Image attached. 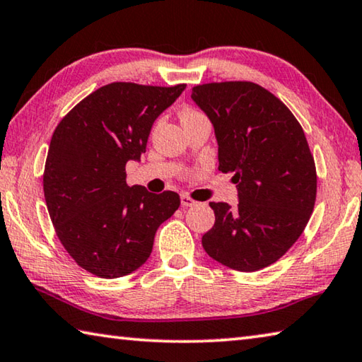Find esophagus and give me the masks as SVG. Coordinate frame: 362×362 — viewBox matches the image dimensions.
<instances>
[{"label":"esophagus","instance_id":"esophagus-1","mask_svg":"<svg viewBox=\"0 0 362 362\" xmlns=\"http://www.w3.org/2000/svg\"><path fill=\"white\" fill-rule=\"evenodd\" d=\"M180 203H182L183 207H193V206L198 204V201L192 199L188 194H182V196H180Z\"/></svg>","mask_w":362,"mask_h":362}]
</instances>
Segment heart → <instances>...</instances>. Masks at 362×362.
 <instances>
[{
	"label": "heart",
	"mask_w": 362,
	"mask_h": 362,
	"mask_svg": "<svg viewBox=\"0 0 362 362\" xmlns=\"http://www.w3.org/2000/svg\"><path fill=\"white\" fill-rule=\"evenodd\" d=\"M196 113H198V112H194V110H185V112L182 113V118H183V116H189V115H196Z\"/></svg>",
	"instance_id": "1"
}]
</instances>
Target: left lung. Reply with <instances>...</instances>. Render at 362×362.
Instances as JSON below:
<instances>
[{
	"mask_svg": "<svg viewBox=\"0 0 362 362\" xmlns=\"http://www.w3.org/2000/svg\"><path fill=\"white\" fill-rule=\"evenodd\" d=\"M218 144V170L233 174L238 203H209V257L238 272L281 259L302 235L316 201V168L305 132L278 97L249 81L194 86Z\"/></svg>",
	"mask_w": 362,
	"mask_h": 362,
	"instance_id": "8db88e82",
	"label": "left lung"
}]
</instances>
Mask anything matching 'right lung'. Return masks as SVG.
Masks as SVG:
<instances>
[{
	"label": "right lung",
	"instance_id": "right-lung-1",
	"mask_svg": "<svg viewBox=\"0 0 362 362\" xmlns=\"http://www.w3.org/2000/svg\"><path fill=\"white\" fill-rule=\"evenodd\" d=\"M187 84L102 86L59 122L42 187L60 243L79 267L121 278L148 260L156 230L179 209L174 192L129 187L126 163L140 161L153 122Z\"/></svg>",
	"mask_w": 362,
	"mask_h": 362
}]
</instances>
